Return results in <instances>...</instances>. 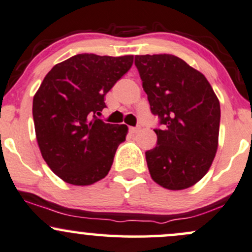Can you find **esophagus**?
Returning a JSON list of instances; mask_svg holds the SVG:
<instances>
[{"label": "esophagus", "mask_w": 252, "mask_h": 252, "mask_svg": "<svg viewBox=\"0 0 252 252\" xmlns=\"http://www.w3.org/2000/svg\"><path fill=\"white\" fill-rule=\"evenodd\" d=\"M138 130H140V128H135V126H130V128H129L130 134H136V132H137Z\"/></svg>", "instance_id": "1"}]
</instances>
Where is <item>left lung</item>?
Instances as JSON below:
<instances>
[{"mask_svg": "<svg viewBox=\"0 0 252 252\" xmlns=\"http://www.w3.org/2000/svg\"><path fill=\"white\" fill-rule=\"evenodd\" d=\"M152 114L160 118L155 148L147 150L150 176L167 189L195 185L218 148L220 105L202 73L172 54L136 56Z\"/></svg>", "mask_w": 252, "mask_h": 252, "instance_id": "left-lung-1", "label": "left lung"}]
</instances>
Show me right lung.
I'll return each instance as SVG.
<instances>
[{
    "label": "right lung",
    "instance_id": "add662e5",
    "mask_svg": "<svg viewBox=\"0 0 252 252\" xmlns=\"http://www.w3.org/2000/svg\"><path fill=\"white\" fill-rule=\"evenodd\" d=\"M134 56L77 54L57 63L33 98V120L43 160L54 174L76 186L108 175L126 141V124L103 122L104 96L131 67Z\"/></svg>",
    "mask_w": 252,
    "mask_h": 252
}]
</instances>
